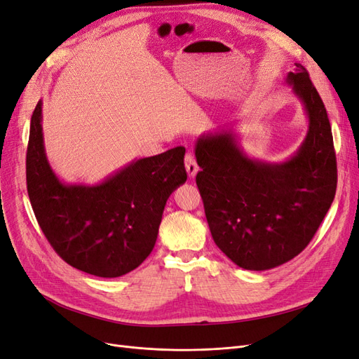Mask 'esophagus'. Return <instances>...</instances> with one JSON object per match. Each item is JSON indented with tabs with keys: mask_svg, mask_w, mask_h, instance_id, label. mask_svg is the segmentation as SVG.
Wrapping results in <instances>:
<instances>
[{
	"mask_svg": "<svg viewBox=\"0 0 359 359\" xmlns=\"http://www.w3.org/2000/svg\"><path fill=\"white\" fill-rule=\"evenodd\" d=\"M184 167H187L189 177H195L198 170H200V167L196 164V159L192 154H187V156H184Z\"/></svg>",
	"mask_w": 359,
	"mask_h": 359,
	"instance_id": "obj_1",
	"label": "esophagus"
}]
</instances>
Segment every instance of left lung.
<instances>
[{
  "label": "left lung",
  "mask_w": 359,
  "mask_h": 359,
  "mask_svg": "<svg viewBox=\"0 0 359 359\" xmlns=\"http://www.w3.org/2000/svg\"><path fill=\"white\" fill-rule=\"evenodd\" d=\"M285 83L309 119L306 137L287 161L248 158L232 130L203 135L195 144L201 168L196 184L211 236L248 271L272 269L302 253L336 195V152L325 106L300 63Z\"/></svg>",
  "instance_id": "1"
}]
</instances>
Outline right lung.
I'll return each instance as SVG.
<instances>
[{
    "label": "right lung",
    "mask_w": 359,
    "mask_h": 359,
    "mask_svg": "<svg viewBox=\"0 0 359 359\" xmlns=\"http://www.w3.org/2000/svg\"><path fill=\"white\" fill-rule=\"evenodd\" d=\"M43 102L31 118L26 183L39 228L75 269L116 278L151 255L168 196L187 182L184 148L140 158L97 184H66L44 149Z\"/></svg>",
    "instance_id": "add662e5"
}]
</instances>
